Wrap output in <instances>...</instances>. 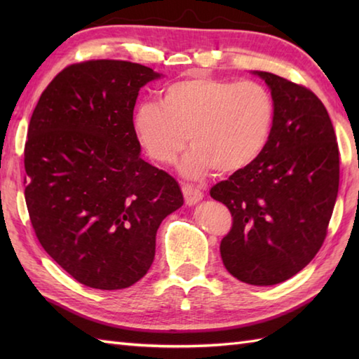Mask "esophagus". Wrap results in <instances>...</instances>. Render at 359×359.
I'll return each instance as SVG.
<instances>
[{
	"label": "esophagus",
	"instance_id": "1",
	"mask_svg": "<svg viewBox=\"0 0 359 359\" xmlns=\"http://www.w3.org/2000/svg\"><path fill=\"white\" fill-rule=\"evenodd\" d=\"M182 193H184L187 205H194V203H197L199 201H202V197H203V191H202L201 188L193 187V185H189V184L182 185Z\"/></svg>",
	"mask_w": 359,
	"mask_h": 359
}]
</instances>
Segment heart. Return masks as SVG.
<instances>
[{
  "label": "heart",
  "mask_w": 359,
  "mask_h": 359,
  "mask_svg": "<svg viewBox=\"0 0 359 359\" xmlns=\"http://www.w3.org/2000/svg\"><path fill=\"white\" fill-rule=\"evenodd\" d=\"M273 121L274 102L265 86L197 74L166 86L160 103L137 106L134 131L160 165H172L189 140L193 148L182 172L199 179L212 168L217 174H233L253 163Z\"/></svg>",
  "instance_id": "b5f03b06"
}]
</instances>
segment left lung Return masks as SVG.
I'll use <instances>...</instances> for the list:
<instances>
[{"mask_svg":"<svg viewBox=\"0 0 359 359\" xmlns=\"http://www.w3.org/2000/svg\"><path fill=\"white\" fill-rule=\"evenodd\" d=\"M271 89L274 121L253 163L210 189L233 217L220 242L225 269L251 285L301 271L323 247L339 187L337 134L306 86L256 72Z\"/></svg>","mask_w":359,"mask_h":359,"instance_id":"1","label":"left lung"}]
</instances>
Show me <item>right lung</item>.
I'll return each mask as SVG.
<instances>
[{
    "label": "right lung",
    "instance_id": "add662e5",
    "mask_svg": "<svg viewBox=\"0 0 359 359\" xmlns=\"http://www.w3.org/2000/svg\"><path fill=\"white\" fill-rule=\"evenodd\" d=\"M160 75L123 60H88L57 74L25 144V197L53 261L98 290L140 280L162 220L184 205L174 177L144 162L134 131L142 86Z\"/></svg>",
    "mask_w": 359,
    "mask_h": 359
}]
</instances>
